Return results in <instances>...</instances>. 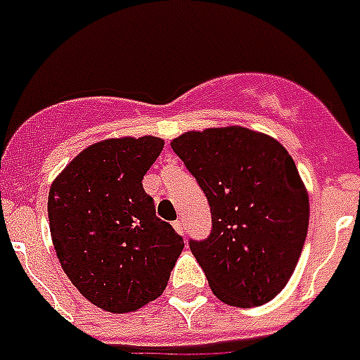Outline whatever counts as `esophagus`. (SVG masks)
<instances>
[{"label": "esophagus", "instance_id": "obj_1", "mask_svg": "<svg viewBox=\"0 0 360 360\" xmlns=\"http://www.w3.org/2000/svg\"><path fill=\"white\" fill-rule=\"evenodd\" d=\"M174 228H175V231H177V233H181V236H183V231H185V226H183V220H175V222H174Z\"/></svg>", "mask_w": 360, "mask_h": 360}]
</instances>
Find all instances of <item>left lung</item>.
I'll list each match as a JSON object with an SVG mask.
<instances>
[{
    "mask_svg": "<svg viewBox=\"0 0 360 360\" xmlns=\"http://www.w3.org/2000/svg\"><path fill=\"white\" fill-rule=\"evenodd\" d=\"M172 149L207 198L213 230L191 250L220 301L265 304L284 290L307 239V186L285 147L245 129L191 130Z\"/></svg>",
    "mask_w": 360,
    "mask_h": 360,
    "instance_id": "8db88e82",
    "label": "left lung"
}]
</instances>
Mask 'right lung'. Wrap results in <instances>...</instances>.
<instances>
[{"label":"right lung","mask_w":360,"mask_h":360,"mask_svg":"<svg viewBox=\"0 0 360 360\" xmlns=\"http://www.w3.org/2000/svg\"><path fill=\"white\" fill-rule=\"evenodd\" d=\"M162 138H110L86 147L53 179L50 233L65 274L106 312H134L168 285L183 237L155 214L141 179Z\"/></svg>","instance_id":"right-lung-1"}]
</instances>
